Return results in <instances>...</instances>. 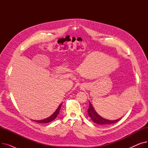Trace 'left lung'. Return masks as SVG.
<instances>
[{"instance_id": "1", "label": "left lung", "mask_w": 148, "mask_h": 148, "mask_svg": "<svg viewBox=\"0 0 148 148\" xmlns=\"http://www.w3.org/2000/svg\"><path fill=\"white\" fill-rule=\"evenodd\" d=\"M88 112L89 117L91 118L92 121L97 124H99V125H108V124L114 123L117 122L121 119V118L119 119L111 121V120H108L103 118L96 112V111L95 110L94 107H93L90 102H89V107L88 110Z\"/></svg>"}]
</instances>
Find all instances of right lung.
<instances>
[{
    "mask_svg": "<svg viewBox=\"0 0 148 148\" xmlns=\"http://www.w3.org/2000/svg\"><path fill=\"white\" fill-rule=\"evenodd\" d=\"M62 104V103H61L59 106V107H58L56 110L53 113V114H51L50 116H49V118L44 119H42V120H40V121H35V120H34V121H35V122H40V123H49V122H50L53 121V120H54L56 118L57 116L59 114Z\"/></svg>",
    "mask_w": 148,
    "mask_h": 148,
    "instance_id": "1",
    "label": "right lung"
}]
</instances>
